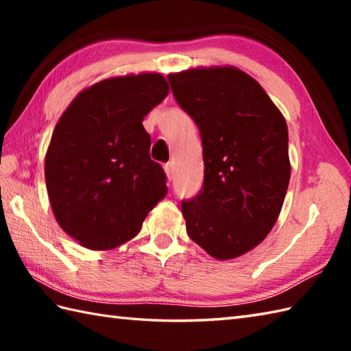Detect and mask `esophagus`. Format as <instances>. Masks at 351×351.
Segmentation results:
<instances>
[{"label": "esophagus", "instance_id": "esophagus-1", "mask_svg": "<svg viewBox=\"0 0 351 351\" xmlns=\"http://www.w3.org/2000/svg\"><path fill=\"white\" fill-rule=\"evenodd\" d=\"M164 171H166V176H167L169 182L173 180V164H171V162L166 164V166H164Z\"/></svg>", "mask_w": 351, "mask_h": 351}]
</instances>
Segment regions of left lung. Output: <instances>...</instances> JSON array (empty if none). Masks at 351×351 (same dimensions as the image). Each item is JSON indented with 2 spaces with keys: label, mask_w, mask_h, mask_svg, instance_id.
I'll return each instance as SVG.
<instances>
[{
  "label": "left lung",
  "mask_w": 351,
  "mask_h": 351,
  "mask_svg": "<svg viewBox=\"0 0 351 351\" xmlns=\"http://www.w3.org/2000/svg\"><path fill=\"white\" fill-rule=\"evenodd\" d=\"M167 78L204 145V189L182 202L185 228L210 256H241L270 234L287 195L285 117L258 81L235 66H199Z\"/></svg>",
  "instance_id": "obj_1"
}]
</instances>
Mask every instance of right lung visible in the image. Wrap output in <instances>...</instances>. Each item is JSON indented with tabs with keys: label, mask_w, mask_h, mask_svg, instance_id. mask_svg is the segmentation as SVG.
<instances>
[{
	"label": "right lung",
	"mask_w": 351,
	"mask_h": 351,
	"mask_svg": "<svg viewBox=\"0 0 351 351\" xmlns=\"http://www.w3.org/2000/svg\"><path fill=\"white\" fill-rule=\"evenodd\" d=\"M167 93L158 72L110 77L81 90L58 119L45 181L57 223L83 247L111 250L130 241L167 195L141 123Z\"/></svg>",
	"instance_id": "add662e5"
}]
</instances>
